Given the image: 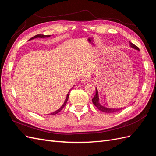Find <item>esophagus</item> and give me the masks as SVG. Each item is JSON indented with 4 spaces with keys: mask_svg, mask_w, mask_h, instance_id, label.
Wrapping results in <instances>:
<instances>
[{
    "mask_svg": "<svg viewBox=\"0 0 156 156\" xmlns=\"http://www.w3.org/2000/svg\"><path fill=\"white\" fill-rule=\"evenodd\" d=\"M89 81H90V78H88V77H83V78L82 79V80H81V82H82L83 83H84V84H86V83H88Z\"/></svg>",
    "mask_w": 156,
    "mask_h": 156,
    "instance_id": "34e87169",
    "label": "esophagus"
}]
</instances>
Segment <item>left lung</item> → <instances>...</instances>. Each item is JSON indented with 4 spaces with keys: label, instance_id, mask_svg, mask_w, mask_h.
<instances>
[{
    "label": "left lung",
    "instance_id": "obj_1",
    "mask_svg": "<svg viewBox=\"0 0 156 156\" xmlns=\"http://www.w3.org/2000/svg\"><path fill=\"white\" fill-rule=\"evenodd\" d=\"M129 45L130 47L132 48H133L136 50L139 51V48H137L136 45H135L134 44H133L131 42L129 41ZM92 103L93 104L95 105L99 110L104 112H107V113H112V112H115L117 111H119L120 110H122L123 108H108V107H106L105 106H103L102 105L100 104V99H99V96H98V91L97 88H96V94L95 96H94V98H92Z\"/></svg>",
    "mask_w": 156,
    "mask_h": 156
}]
</instances>
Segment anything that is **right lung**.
Instances as JSON below:
<instances>
[{
    "label": "right lung",
    "mask_w": 156,
    "mask_h": 156,
    "mask_svg": "<svg viewBox=\"0 0 156 156\" xmlns=\"http://www.w3.org/2000/svg\"><path fill=\"white\" fill-rule=\"evenodd\" d=\"M51 35H44V34H37V35H36V36H34V37H31V38L29 40H33V39H35V38H37V37H40V38H45V37H49L50 36H51ZM72 87V88H73ZM70 90H69V91L68 92V94H67V96H66V99H65V101H64V103H63V105L61 106L58 110H56V111H55V112H51V114H49V115H56V114H57V113H58L62 109V108H64V107L66 105V103H67V101H68V98H69V92H70Z\"/></svg>",
    "instance_id": "right-lung-1"
}]
</instances>
